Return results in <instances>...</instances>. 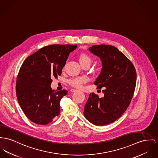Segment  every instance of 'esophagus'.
Segmentation results:
<instances>
[{
	"instance_id": "obj_1",
	"label": "esophagus",
	"mask_w": 158,
	"mask_h": 158,
	"mask_svg": "<svg viewBox=\"0 0 158 158\" xmlns=\"http://www.w3.org/2000/svg\"><path fill=\"white\" fill-rule=\"evenodd\" d=\"M70 91H71V92H75L77 91V90L74 89H71L70 90Z\"/></svg>"
}]
</instances>
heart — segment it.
Returning a JSON list of instances; mask_svg holds the SVG:
<instances>
[{"label":"heart","instance_id":"1","mask_svg":"<svg viewBox=\"0 0 158 158\" xmlns=\"http://www.w3.org/2000/svg\"><path fill=\"white\" fill-rule=\"evenodd\" d=\"M79 61L81 64L84 63L90 64L92 62V59L87 54L82 53L79 56ZM86 78L84 77H77L70 79L68 81V83L71 85L73 86L74 87L80 88L82 86V85L86 81Z\"/></svg>","mask_w":158,"mask_h":158}]
</instances>
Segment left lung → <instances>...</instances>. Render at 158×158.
Returning a JSON list of instances; mask_svg holds the SVG:
<instances>
[{"label": "left lung", "mask_w": 158, "mask_h": 158, "mask_svg": "<svg viewBox=\"0 0 158 158\" xmlns=\"http://www.w3.org/2000/svg\"><path fill=\"white\" fill-rule=\"evenodd\" d=\"M89 50L102 62L101 73L94 84L97 89H103L104 96L90 94L84 116L92 124L104 126L115 122L126 111L135 91L137 73L129 59L114 46L101 44Z\"/></svg>", "instance_id": "1"}]
</instances>
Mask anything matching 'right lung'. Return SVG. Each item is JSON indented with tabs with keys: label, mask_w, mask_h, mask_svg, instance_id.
<instances>
[{
	"label": "right lung",
	"mask_w": 158,
	"mask_h": 158,
	"mask_svg": "<svg viewBox=\"0 0 158 158\" xmlns=\"http://www.w3.org/2000/svg\"><path fill=\"white\" fill-rule=\"evenodd\" d=\"M77 45L45 46L29 56L17 77L16 95L23 113L35 123L47 125L60 114V101L68 91L51 88L52 78L62 74Z\"/></svg>",
	"instance_id": "1"
}]
</instances>
